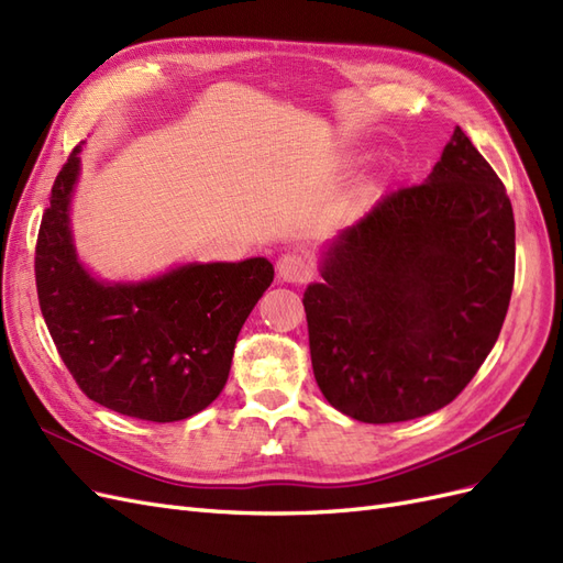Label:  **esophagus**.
<instances>
[{"instance_id":"obj_1","label":"esophagus","mask_w":563,"mask_h":563,"mask_svg":"<svg viewBox=\"0 0 563 563\" xmlns=\"http://www.w3.org/2000/svg\"><path fill=\"white\" fill-rule=\"evenodd\" d=\"M278 276L285 283H307L313 276V262L309 254L287 252L278 260Z\"/></svg>"}]
</instances>
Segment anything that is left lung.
I'll list each match as a JSON object with an SVG mask.
<instances>
[{"mask_svg":"<svg viewBox=\"0 0 563 563\" xmlns=\"http://www.w3.org/2000/svg\"><path fill=\"white\" fill-rule=\"evenodd\" d=\"M303 292L320 391L367 424L455 400L503 330L514 287L505 184L460 126L424 184L344 229Z\"/></svg>","mask_w":563,"mask_h":563,"instance_id":"left-lung-1","label":"left lung"}]
</instances>
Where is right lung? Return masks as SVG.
<instances>
[{
    "label": "right lung",
    "mask_w": 563,
    "mask_h": 563,
    "mask_svg": "<svg viewBox=\"0 0 563 563\" xmlns=\"http://www.w3.org/2000/svg\"><path fill=\"white\" fill-rule=\"evenodd\" d=\"M79 146L44 210L35 280L44 323L77 387L148 422L205 410L229 379L238 332L273 280L271 262L190 264L139 285H103L77 262L68 229Z\"/></svg>",
    "instance_id": "add662e5"
}]
</instances>
